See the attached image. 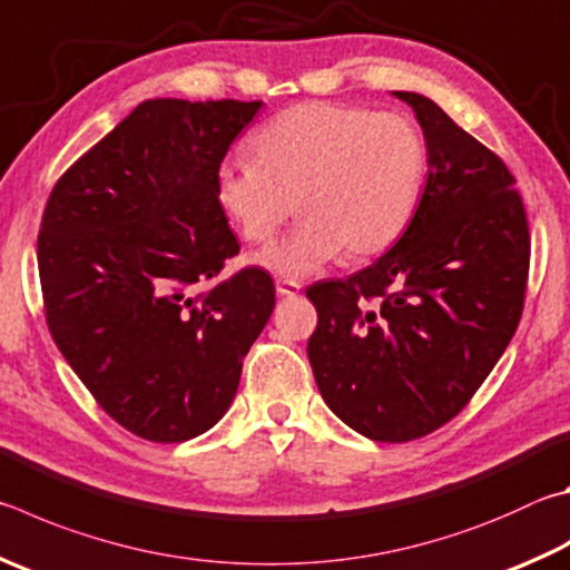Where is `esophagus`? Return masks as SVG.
Returning <instances> with one entry per match:
<instances>
[{"mask_svg":"<svg viewBox=\"0 0 570 570\" xmlns=\"http://www.w3.org/2000/svg\"><path fill=\"white\" fill-rule=\"evenodd\" d=\"M298 282H294V278H278L276 282V294L278 296H294V294H298Z\"/></svg>","mask_w":570,"mask_h":570,"instance_id":"obj_1","label":"esophagus"}]
</instances>
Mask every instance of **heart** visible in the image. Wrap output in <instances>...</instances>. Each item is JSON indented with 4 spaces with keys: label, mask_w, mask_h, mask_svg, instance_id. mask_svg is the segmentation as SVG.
<instances>
[{
    "label": "heart",
    "mask_w": 570,
    "mask_h": 570,
    "mask_svg": "<svg viewBox=\"0 0 570 570\" xmlns=\"http://www.w3.org/2000/svg\"><path fill=\"white\" fill-rule=\"evenodd\" d=\"M254 159L216 171V202L244 242H274L288 216H304L262 262L304 278L344 252L366 258L399 239L426 177V139L403 114L306 101L264 124Z\"/></svg>",
    "instance_id": "heart-1"
}]
</instances>
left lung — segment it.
<instances>
[{
    "label": "left lung",
    "instance_id": "obj_1",
    "mask_svg": "<svg viewBox=\"0 0 570 570\" xmlns=\"http://www.w3.org/2000/svg\"><path fill=\"white\" fill-rule=\"evenodd\" d=\"M429 179L409 229L374 264L306 288L308 338L328 409L364 436L403 443L465 409L509 346L529 286L531 234L499 154L413 91Z\"/></svg>",
    "mask_w": 570,
    "mask_h": 570
}]
</instances>
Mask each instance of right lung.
I'll list each match as a JSON object with an SVG mask.
<instances>
[{
    "label": "right lung",
    "mask_w": 570,
    "mask_h": 570,
    "mask_svg": "<svg viewBox=\"0 0 570 570\" xmlns=\"http://www.w3.org/2000/svg\"><path fill=\"white\" fill-rule=\"evenodd\" d=\"M262 101L147 99L61 174L37 236L41 302L61 356L101 411L154 443L194 439L239 389L274 312L244 266L216 171Z\"/></svg>",
    "instance_id": "obj_1"
}]
</instances>
